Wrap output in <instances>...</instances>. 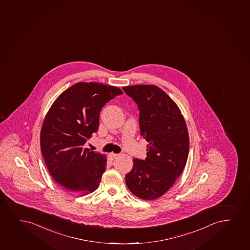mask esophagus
<instances>
[{
  "mask_svg": "<svg viewBox=\"0 0 250 250\" xmlns=\"http://www.w3.org/2000/svg\"><path fill=\"white\" fill-rule=\"evenodd\" d=\"M117 156H118V154H115V153H110V154H109V157L112 159V160L117 158Z\"/></svg>",
  "mask_w": 250,
  "mask_h": 250,
  "instance_id": "esophagus-1",
  "label": "esophagus"
}]
</instances>
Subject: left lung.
Instances as JSON below:
<instances>
[{
    "instance_id": "obj_1",
    "label": "left lung",
    "mask_w": 250,
    "mask_h": 250,
    "mask_svg": "<svg viewBox=\"0 0 250 250\" xmlns=\"http://www.w3.org/2000/svg\"><path fill=\"white\" fill-rule=\"evenodd\" d=\"M123 89L139 106L140 133L149 143L146 160L133 159L126 185L139 199H158L186 166L189 151L186 122L177 104L158 86L139 84Z\"/></svg>"
}]
</instances>
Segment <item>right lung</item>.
I'll use <instances>...</instances> for the list:
<instances>
[{
  "label": "right lung",
  "mask_w": 250,
  "mask_h": 250,
  "mask_svg": "<svg viewBox=\"0 0 250 250\" xmlns=\"http://www.w3.org/2000/svg\"><path fill=\"white\" fill-rule=\"evenodd\" d=\"M121 94L115 86L77 83L55 100L45 115L42 155L51 177L67 193L82 196L98 188L107 159L83 145L98 131L101 108Z\"/></svg>",
  "instance_id": "add662e5"
}]
</instances>
